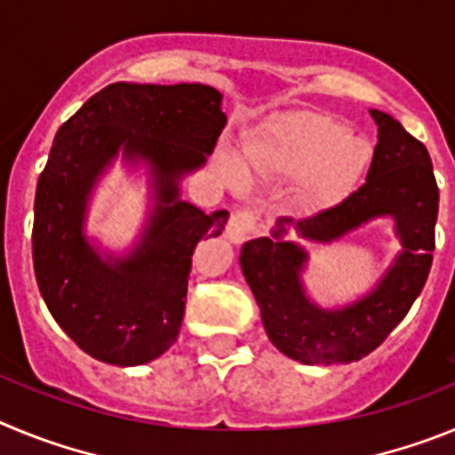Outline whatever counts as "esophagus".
Masks as SVG:
<instances>
[{
	"instance_id": "obj_1",
	"label": "esophagus",
	"mask_w": 455,
	"mask_h": 455,
	"mask_svg": "<svg viewBox=\"0 0 455 455\" xmlns=\"http://www.w3.org/2000/svg\"><path fill=\"white\" fill-rule=\"evenodd\" d=\"M257 212L252 209H241L236 214H232V219L228 220V228H225V236L232 241V243H243L251 235H255L257 230Z\"/></svg>"
}]
</instances>
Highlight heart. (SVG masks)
<instances>
[{
	"label": "heart",
	"instance_id": "heart-1",
	"mask_svg": "<svg viewBox=\"0 0 455 455\" xmlns=\"http://www.w3.org/2000/svg\"><path fill=\"white\" fill-rule=\"evenodd\" d=\"M353 143L355 139L347 132H331L323 127H315V124L280 123L248 143L246 159L248 166L262 175L284 171V168L307 171V168L319 166L321 162L337 155L339 150L353 148ZM223 166L230 172L232 180L239 178V171L228 156L223 159ZM341 171L351 172V168H341Z\"/></svg>",
	"mask_w": 455,
	"mask_h": 455
}]
</instances>
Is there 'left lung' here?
Returning a JSON list of instances; mask_svg holds the SVG:
<instances>
[{
	"mask_svg": "<svg viewBox=\"0 0 455 455\" xmlns=\"http://www.w3.org/2000/svg\"><path fill=\"white\" fill-rule=\"evenodd\" d=\"M378 124L367 182L348 198L309 219H277L271 236L241 248V271L262 312L268 339L303 364L353 363L387 339L426 284L435 251L437 191L431 155L399 120L371 108ZM378 215H392L404 251L371 294L341 310H321L304 296L299 271L307 253L284 242L291 227L330 243Z\"/></svg>",
	"mask_w": 455,
	"mask_h": 455,
	"instance_id": "obj_1",
	"label": "left lung"
}]
</instances>
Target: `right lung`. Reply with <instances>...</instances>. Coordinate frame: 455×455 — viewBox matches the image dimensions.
<instances>
[{"mask_svg": "<svg viewBox=\"0 0 455 455\" xmlns=\"http://www.w3.org/2000/svg\"><path fill=\"white\" fill-rule=\"evenodd\" d=\"M220 100L204 84H108L56 132L36 187V283L56 323L100 363L146 364L178 339L193 251L230 216L180 200V180L207 162L228 123ZM120 147L151 168L156 209L130 256L102 260L83 235L85 203Z\"/></svg>", "mask_w": 455, "mask_h": 455, "instance_id": "obj_1", "label": "right lung"}]
</instances>
